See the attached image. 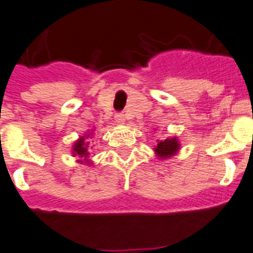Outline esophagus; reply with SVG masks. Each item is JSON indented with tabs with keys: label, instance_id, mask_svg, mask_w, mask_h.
<instances>
[{
	"label": "esophagus",
	"instance_id": "34e87169",
	"mask_svg": "<svg viewBox=\"0 0 253 253\" xmlns=\"http://www.w3.org/2000/svg\"><path fill=\"white\" fill-rule=\"evenodd\" d=\"M116 122L118 123V125H123V123L126 122V118H125V114L117 113V114H116Z\"/></svg>",
	"mask_w": 253,
	"mask_h": 253
}]
</instances>
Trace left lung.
<instances>
[{"label": "left lung", "instance_id": "8db88e82", "mask_svg": "<svg viewBox=\"0 0 253 253\" xmlns=\"http://www.w3.org/2000/svg\"><path fill=\"white\" fill-rule=\"evenodd\" d=\"M179 149V140L176 137H172V139H166L165 141H159L154 148V152H156L157 157H159L161 159H167L169 157L175 156Z\"/></svg>", "mask_w": 253, "mask_h": 253}]
</instances>
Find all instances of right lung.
Instances as JSON below:
<instances>
[{
    "mask_svg": "<svg viewBox=\"0 0 253 253\" xmlns=\"http://www.w3.org/2000/svg\"><path fill=\"white\" fill-rule=\"evenodd\" d=\"M91 133H87L84 136H81L80 139L74 143L73 145V154L74 157L78 156L80 158H84V161H87V157H88V141H86V139L90 137ZM78 162H82V161H78Z\"/></svg>",
    "mask_w": 253,
    "mask_h": 253,
    "instance_id": "1",
    "label": "right lung"
}]
</instances>
